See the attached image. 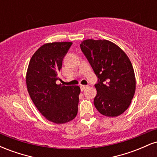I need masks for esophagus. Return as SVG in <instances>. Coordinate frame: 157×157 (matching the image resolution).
Wrapping results in <instances>:
<instances>
[{
    "mask_svg": "<svg viewBox=\"0 0 157 157\" xmlns=\"http://www.w3.org/2000/svg\"><path fill=\"white\" fill-rule=\"evenodd\" d=\"M87 87H88V86H84V85H81V86H80L81 91H83V90L85 89H86V88H87Z\"/></svg>",
    "mask_w": 157,
    "mask_h": 157,
    "instance_id": "34e87169",
    "label": "esophagus"
}]
</instances>
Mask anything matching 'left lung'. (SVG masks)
Returning a JSON list of instances; mask_svg holds the SVG:
<instances>
[{
	"label": "left lung",
	"mask_w": 157,
	"mask_h": 157,
	"mask_svg": "<svg viewBox=\"0 0 157 157\" xmlns=\"http://www.w3.org/2000/svg\"><path fill=\"white\" fill-rule=\"evenodd\" d=\"M98 82L95 108L106 117H117L128 109L134 97L136 79L127 55L107 40H85L80 44Z\"/></svg>",
	"instance_id": "8db88e82"
}]
</instances>
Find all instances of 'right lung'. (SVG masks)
<instances>
[{"instance_id": "add662e5", "label": "right lung", "mask_w": 157, "mask_h": 157, "mask_svg": "<svg viewBox=\"0 0 157 157\" xmlns=\"http://www.w3.org/2000/svg\"><path fill=\"white\" fill-rule=\"evenodd\" d=\"M71 42L48 43L32 55L26 72V86L37 110L46 120L63 124L74 120L78 111L79 86L56 83L63 59Z\"/></svg>"}]
</instances>
